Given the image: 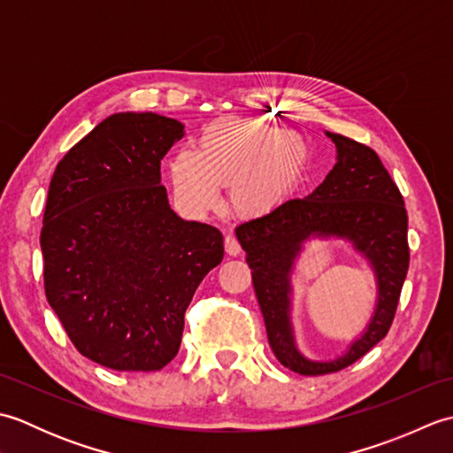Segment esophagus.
I'll return each mask as SVG.
<instances>
[{
    "mask_svg": "<svg viewBox=\"0 0 453 453\" xmlns=\"http://www.w3.org/2000/svg\"><path fill=\"white\" fill-rule=\"evenodd\" d=\"M224 245H226V253H227L229 257H237L239 253H242V245H239L235 235H226Z\"/></svg>",
    "mask_w": 453,
    "mask_h": 453,
    "instance_id": "esophagus-1",
    "label": "esophagus"
}]
</instances>
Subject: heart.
Wrapping results in <instances>:
<instances>
[{"label":"heart","instance_id":"1","mask_svg":"<svg viewBox=\"0 0 453 453\" xmlns=\"http://www.w3.org/2000/svg\"><path fill=\"white\" fill-rule=\"evenodd\" d=\"M310 148L297 132L261 120L229 119L202 130L198 151L182 148L171 159L175 196L190 211L219 202V187H229V204L239 216L271 214L300 185Z\"/></svg>","mask_w":453,"mask_h":453}]
</instances>
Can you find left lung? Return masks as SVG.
I'll return each instance as SVG.
<instances>
[{
	"label": "left lung",
	"instance_id": "8db88e82",
	"mask_svg": "<svg viewBox=\"0 0 453 453\" xmlns=\"http://www.w3.org/2000/svg\"><path fill=\"white\" fill-rule=\"evenodd\" d=\"M325 134L336 148V163L321 185L305 198L286 200L271 214L235 227L251 268L268 344L284 368L302 375L339 372L372 350L389 331L409 271L405 202L378 153L341 134ZM311 238L350 242L371 265L379 292L366 329L333 361L303 357L291 325V274Z\"/></svg>",
	"mask_w": 453,
	"mask_h": 453
}]
</instances>
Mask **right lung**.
Segmentation results:
<instances>
[{
    "mask_svg": "<svg viewBox=\"0 0 453 453\" xmlns=\"http://www.w3.org/2000/svg\"><path fill=\"white\" fill-rule=\"evenodd\" d=\"M185 124L114 112L58 163L41 249L46 300L85 358L156 372L175 358L198 284L224 258L219 229L171 210L161 159Z\"/></svg>",
    "mask_w": 453,
    "mask_h": 453,
    "instance_id": "obj_1",
    "label": "right lung"
}]
</instances>
